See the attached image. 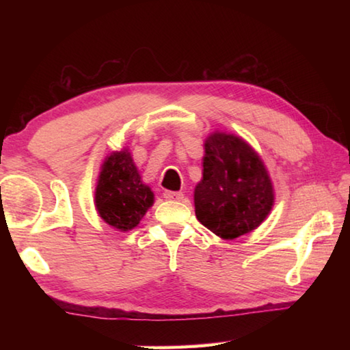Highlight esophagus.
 Wrapping results in <instances>:
<instances>
[{
	"instance_id": "esophagus-1",
	"label": "esophagus",
	"mask_w": 350,
	"mask_h": 350,
	"mask_svg": "<svg viewBox=\"0 0 350 350\" xmlns=\"http://www.w3.org/2000/svg\"><path fill=\"white\" fill-rule=\"evenodd\" d=\"M163 198L167 200H182L183 193H180V191H165Z\"/></svg>"
}]
</instances>
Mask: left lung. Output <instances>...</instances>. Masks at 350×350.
<instances>
[{
	"mask_svg": "<svg viewBox=\"0 0 350 350\" xmlns=\"http://www.w3.org/2000/svg\"><path fill=\"white\" fill-rule=\"evenodd\" d=\"M202 179L194 188L198 221L225 241L256 230L270 215L275 188L254 148L232 133L215 131L204 142Z\"/></svg>",
	"mask_w": 350,
	"mask_h": 350,
	"instance_id": "8db88e82",
	"label": "left lung"
}]
</instances>
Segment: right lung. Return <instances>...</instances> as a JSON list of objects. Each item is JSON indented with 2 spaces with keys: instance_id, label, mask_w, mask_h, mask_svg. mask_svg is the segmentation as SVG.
I'll return each mask as SVG.
<instances>
[{
  "instance_id": "1",
  "label": "right lung",
  "mask_w": 350,
  "mask_h": 350,
  "mask_svg": "<svg viewBox=\"0 0 350 350\" xmlns=\"http://www.w3.org/2000/svg\"><path fill=\"white\" fill-rule=\"evenodd\" d=\"M154 204V193L142 180L129 148L112 151L100 167L94 205L105 224L126 233L137 227Z\"/></svg>"
}]
</instances>
